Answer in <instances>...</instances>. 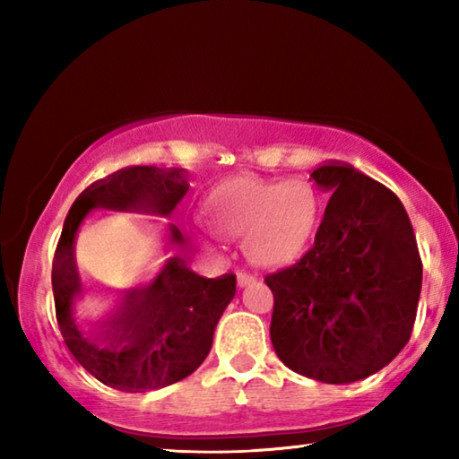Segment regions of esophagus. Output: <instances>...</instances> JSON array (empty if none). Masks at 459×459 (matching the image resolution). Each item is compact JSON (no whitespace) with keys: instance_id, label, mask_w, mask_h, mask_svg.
<instances>
[{"instance_id":"obj_1","label":"esophagus","mask_w":459,"mask_h":459,"mask_svg":"<svg viewBox=\"0 0 459 459\" xmlns=\"http://www.w3.org/2000/svg\"><path fill=\"white\" fill-rule=\"evenodd\" d=\"M255 281H257V279H255L251 273H245V271H238V273H237V283H238L240 287L251 285V283H255Z\"/></svg>"}]
</instances>
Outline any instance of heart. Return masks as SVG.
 Segmentation results:
<instances>
[{
    "label": "heart",
    "mask_w": 459,
    "mask_h": 459,
    "mask_svg": "<svg viewBox=\"0 0 459 459\" xmlns=\"http://www.w3.org/2000/svg\"><path fill=\"white\" fill-rule=\"evenodd\" d=\"M206 227L227 237L245 235L247 257L261 267H283L307 251L322 216V198L304 178H229L202 202Z\"/></svg>",
    "instance_id": "obj_1"
}]
</instances>
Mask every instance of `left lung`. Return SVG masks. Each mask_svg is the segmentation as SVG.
Masks as SVG:
<instances>
[{
	"instance_id": "8db88e82",
	"label": "left lung",
	"mask_w": 459,
	"mask_h": 459,
	"mask_svg": "<svg viewBox=\"0 0 459 459\" xmlns=\"http://www.w3.org/2000/svg\"><path fill=\"white\" fill-rule=\"evenodd\" d=\"M312 178L330 200L314 247L265 277L271 342L298 375L348 385L386 367L409 342L423 265L397 194L342 161Z\"/></svg>"
}]
</instances>
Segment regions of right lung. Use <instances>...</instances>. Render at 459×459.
Instances as JSON below:
<instances>
[{"mask_svg":"<svg viewBox=\"0 0 459 459\" xmlns=\"http://www.w3.org/2000/svg\"><path fill=\"white\" fill-rule=\"evenodd\" d=\"M190 184L180 168L134 166L99 180L84 190L68 212L52 263L54 307L62 338L81 367L107 386L143 393L190 377L212 348L214 328L237 291L232 273L200 277L176 257L152 285L131 290L108 320L91 336L76 328L73 299L81 279L74 263V240L89 214L127 211L172 219ZM174 243H186L169 224Z\"/></svg>","mask_w":459,"mask_h":459,"instance_id":"1","label":"right lung"}]
</instances>
